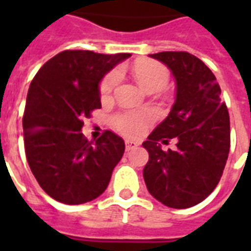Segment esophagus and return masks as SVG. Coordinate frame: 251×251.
<instances>
[{
    "mask_svg": "<svg viewBox=\"0 0 251 251\" xmlns=\"http://www.w3.org/2000/svg\"><path fill=\"white\" fill-rule=\"evenodd\" d=\"M125 147H126V151H130V149H134V148L138 147V144L134 141H131V140H126Z\"/></svg>",
    "mask_w": 251,
    "mask_h": 251,
    "instance_id": "esophagus-1",
    "label": "esophagus"
}]
</instances>
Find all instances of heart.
<instances>
[{
	"instance_id": "obj_1",
	"label": "heart",
	"mask_w": 251,
	"mask_h": 251,
	"mask_svg": "<svg viewBox=\"0 0 251 251\" xmlns=\"http://www.w3.org/2000/svg\"><path fill=\"white\" fill-rule=\"evenodd\" d=\"M133 75L136 77L138 84L145 91H157L163 88L169 79V72L167 67L161 63L153 60H138L133 66ZM120 79V72L111 71L107 74L100 83L99 93L102 98H109L113 90L117 86ZM153 121V114L148 110L134 111V113H125L117 115L114 120L115 127L126 136L136 137L141 134L144 127L149 125Z\"/></svg>"
}]
</instances>
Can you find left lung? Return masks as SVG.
Segmentation results:
<instances>
[{
	"mask_svg": "<svg viewBox=\"0 0 251 251\" xmlns=\"http://www.w3.org/2000/svg\"><path fill=\"white\" fill-rule=\"evenodd\" d=\"M149 56L172 72L176 95L168 117L142 142L149 153L144 180L163 204L188 208L203 201L221 180L230 151V117L215 75L200 59L188 52ZM171 138L178 140L176 149L164 152L161 144Z\"/></svg>",
	"mask_w": 251,
	"mask_h": 251,
	"instance_id": "8db88e82",
	"label": "left lung"
}]
</instances>
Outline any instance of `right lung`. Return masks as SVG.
<instances>
[{
	"instance_id": "add662e5",
	"label": "right lung",
	"mask_w": 251,
	"mask_h": 251,
	"mask_svg": "<svg viewBox=\"0 0 251 251\" xmlns=\"http://www.w3.org/2000/svg\"><path fill=\"white\" fill-rule=\"evenodd\" d=\"M130 53L63 51L30 83L23 118L25 154L37 183L52 199L82 204L104 192L125 142L106 130L97 141L82 133L83 120L100 109L99 83Z\"/></svg>"
}]
</instances>
